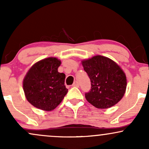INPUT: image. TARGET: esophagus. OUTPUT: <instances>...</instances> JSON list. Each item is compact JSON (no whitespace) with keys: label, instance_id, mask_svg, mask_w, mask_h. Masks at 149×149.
Returning a JSON list of instances; mask_svg holds the SVG:
<instances>
[{"label":"esophagus","instance_id":"1","mask_svg":"<svg viewBox=\"0 0 149 149\" xmlns=\"http://www.w3.org/2000/svg\"><path fill=\"white\" fill-rule=\"evenodd\" d=\"M72 86L73 87H77V88H78V87H79V83H78V81H75L74 83H73V84L72 85Z\"/></svg>","mask_w":149,"mask_h":149}]
</instances>
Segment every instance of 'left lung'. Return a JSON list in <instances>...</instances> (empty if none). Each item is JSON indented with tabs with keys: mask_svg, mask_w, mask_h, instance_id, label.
<instances>
[{
	"mask_svg": "<svg viewBox=\"0 0 149 149\" xmlns=\"http://www.w3.org/2000/svg\"><path fill=\"white\" fill-rule=\"evenodd\" d=\"M82 64L91 82V90L85 94L89 103L97 109H108L120 101L125 92L127 79L115 61L97 55L83 60Z\"/></svg>",
	"mask_w": 149,
	"mask_h": 149,
	"instance_id": "1",
	"label": "left lung"
}]
</instances>
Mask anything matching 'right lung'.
<instances>
[{"label": "right lung", "mask_w": 149, "mask_h": 149, "mask_svg": "<svg viewBox=\"0 0 149 149\" xmlns=\"http://www.w3.org/2000/svg\"><path fill=\"white\" fill-rule=\"evenodd\" d=\"M61 61L48 57L31 67L23 80L26 100L33 107L43 111H52L61 103L68 89L64 85L66 76L58 72Z\"/></svg>", "instance_id": "obj_1"}]
</instances>
